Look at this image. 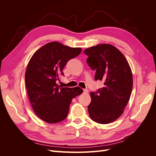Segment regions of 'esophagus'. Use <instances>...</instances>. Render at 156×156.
<instances>
[{
    "instance_id": "34e87169",
    "label": "esophagus",
    "mask_w": 156,
    "mask_h": 156,
    "mask_svg": "<svg viewBox=\"0 0 156 156\" xmlns=\"http://www.w3.org/2000/svg\"><path fill=\"white\" fill-rule=\"evenodd\" d=\"M83 93L84 94H88V90L87 89H84V90H83Z\"/></svg>"
}]
</instances>
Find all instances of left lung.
<instances>
[{
    "mask_svg": "<svg viewBox=\"0 0 156 156\" xmlns=\"http://www.w3.org/2000/svg\"><path fill=\"white\" fill-rule=\"evenodd\" d=\"M87 64L96 70L94 79L104 82V87L90 92L88 106L90 119L107 124L122 115L133 88L131 69L121 52L111 44H99L84 51Z\"/></svg>",
    "mask_w": 156,
    "mask_h": 156,
    "instance_id": "left-lung-1",
    "label": "left lung"
}]
</instances>
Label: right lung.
Returning <instances> with one entry per match:
<instances>
[{
  "label": "right lung",
  "mask_w": 156,
  "mask_h": 156,
  "mask_svg": "<svg viewBox=\"0 0 156 156\" xmlns=\"http://www.w3.org/2000/svg\"><path fill=\"white\" fill-rule=\"evenodd\" d=\"M81 51L53 41L41 47L31 57L25 72V84L33 110L42 120L50 124L64 120L72 99L83 93L78 87L60 88L56 84L64 75L66 64Z\"/></svg>",
  "instance_id": "add662e5"
}]
</instances>
